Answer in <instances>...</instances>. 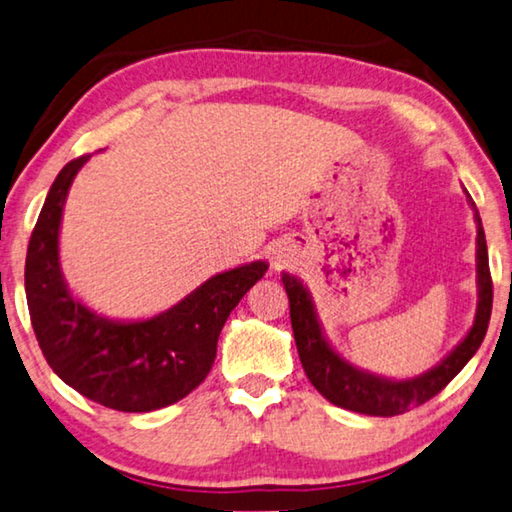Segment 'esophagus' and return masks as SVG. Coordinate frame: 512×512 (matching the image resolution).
<instances>
[{"mask_svg": "<svg viewBox=\"0 0 512 512\" xmlns=\"http://www.w3.org/2000/svg\"><path fill=\"white\" fill-rule=\"evenodd\" d=\"M272 265H274V267H279V265H281L279 258H272Z\"/></svg>", "mask_w": 512, "mask_h": 512, "instance_id": "obj_1", "label": "esophagus"}]
</instances>
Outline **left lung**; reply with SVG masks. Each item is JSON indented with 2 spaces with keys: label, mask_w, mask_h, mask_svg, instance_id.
<instances>
[{
  "label": "left lung",
  "mask_w": 512,
  "mask_h": 512,
  "mask_svg": "<svg viewBox=\"0 0 512 512\" xmlns=\"http://www.w3.org/2000/svg\"><path fill=\"white\" fill-rule=\"evenodd\" d=\"M469 206L476 220V288H479V301H476V315L472 329L449 354L433 365L431 370L410 379H388V376L372 374L360 367L351 365L331 347L329 338L324 335L320 317L315 311V301L311 292L297 276L288 272L281 274L283 286H286L290 299V322L295 333L299 360L317 392L331 404L354 410V413L392 417L406 410L422 406L424 401L438 395L454 376L469 363V358L481 347L488 331L490 313H492V279L488 265V245H485V233L481 224V215L476 204L467 195Z\"/></svg>",
  "instance_id": "left-lung-1"
}]
</instances>
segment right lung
<instances>
[{"mask_svg": "<svg viewBox=\"0 0 512 512\" xmlns=\"http://www.w3.org/2000/svg\"><path fill=\"white\" fill-rule=\"evenodd\" d=\"M88 158L58 172L31 233L24 267L31 324L63 383L106 408L149 413L177 404L206 379L226 317L270 265L254 261L215 274L147 320H113L92 311L67 288L58 256L67 192Z\"/></svg>", "mask_w": 512, "mask_h": 512, "instance_id": "obj_1", "label": "right lung"}]
</instances>
